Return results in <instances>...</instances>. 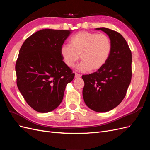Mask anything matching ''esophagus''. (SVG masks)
<instances>
[{"label": "esophagus", "instance_id": "1", "mask_svg": "<svg viewBox=\"0 0 150 150\" xmlns=\"http://www.w3.org/2000/svg\"><path fill=\"white\" fill-rule=\"evenodd\" d=\"M81 77V75L78 73H75V78H79Z\"/></svg>", "mask_w": 150, "mask_h": 150}]
</instances>
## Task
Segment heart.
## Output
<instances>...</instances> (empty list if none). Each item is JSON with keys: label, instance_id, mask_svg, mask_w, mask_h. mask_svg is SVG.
Here are the masks:
<instances>
[{"label": "heart", "instance_id": "obj_1", "mask_svg": "<svg viewBox=\"0 0 150 150\" xmlns=\"http://www.w3.org/2000/svg\"><path fill=\"white\" fill-rule=\"evenodd\" d=\"M71 45L64 44L61 54L66 65L72 67L81 58L79 71H98L103 67L111 52L110 39L104 34L80 32L71 39Z\"/></svg>", "mask_w": 150, "mask_h": 150}]
</instances>
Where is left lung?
Wrapping results in <instances>:
<instances>
[{
    "instance_id": "1",
    "label": "left lung",
    "mask_w": 150,
    "mask_h": 150,
    "mask_svg": "<svg viewBox=\"0 0 150 150\" xmlns=\"http://www.w3.org/2000/svg\"><path fill=\"white\" fill-rule=\"evenodd\" d=\"M110 38L111 52L103 67L92 74L83 75V96L85 104L98 112L110 111L118 106L126 96L131 83L132 56L126 40L116 31L96 28Z\"/></svg>"
}]
</instances>
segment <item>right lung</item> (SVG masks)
<instances>
[{
  "label": "right lung",
  "instance_id": "1",
  "mask_svg": "<svg viewBox=\"0 0 150 150\" xmlns=\"http://www.w3.org/2000/svg\"><path fill=\"white\" fill-rule=\"evenodd\" d=\"M71 30L42 29L27 39L16 64L17 85L29 105L48 112L62 101L74 73L63 61L61 48Z\"/></svg>",
  "mask_w": 150,
  "mask_h": 150
}]
</instances>
